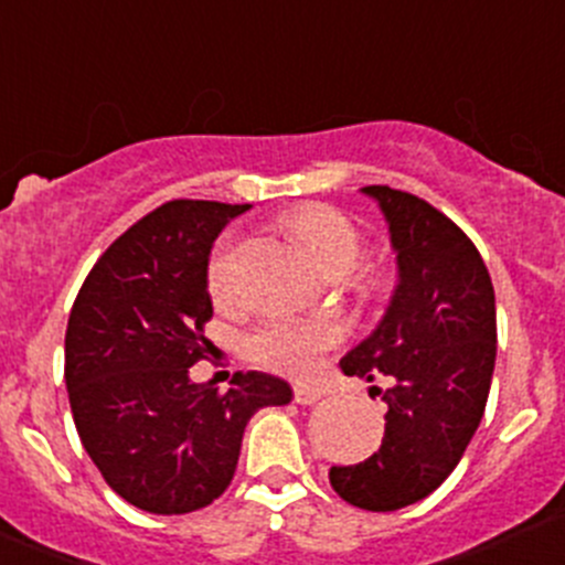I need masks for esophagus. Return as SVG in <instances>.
Masks as SVG:
<instances>
[{"mask_svg":"<svg viewBox=\"0 0 565 565\" xmlns=\"http://www.w3.org/2000/svg\"><path fill=\"white\" fill-rule=\"evenodd\" d=\"M318 399H321V392H318V388L305 386V383H296L294 386V403L312 405V403H318Z\"/></svg>","mask_w":565,"mask_h":565,"instance_id":"obj_1","label":"esophagus"}]
</instances>
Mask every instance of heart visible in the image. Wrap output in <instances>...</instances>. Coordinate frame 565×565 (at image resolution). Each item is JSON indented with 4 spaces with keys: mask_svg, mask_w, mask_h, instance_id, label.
Listing matches in <instances>:
<instances>
[{
    "mask_svg": "<svg viewBox=\"0 0 565 565\" xmlns=\"http://www.w3.org/2000/svg\"><path fill=\"white\" fill-rule=\"evenodd\" d=\"M282 225L305 244L312 260L329 275H345L362 253V234L353 220L326 203H301V206L290 209L282 217ZM231 258H234L231 239L220 242L209 258L206 285L217 305H225L234 296ZM342 337H345V329L337 318L275 316L249 331L244 348L260 367L282 372V375H310L321 364L323 353L340 345Z\"/></svg>",
    "mask_w": 565,
    "mask_h": 565,
    "instance_id": "b5f03b06",
    "label": "heart"
}]
</instances>
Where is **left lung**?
I'll return each mask as SVG.
<instances>
[{
  "label": "left lung",
  "mask_w": 565,
  "mask_h": 565,
  "mask_svg": "<svg viewBox=\"0 0 565 565\" xmlns=\"http://www.w3.org/2000/svg\"><path fill=\"white\" fill-rule=\"evenodd\" d=\"M397 249L399 285L381 326L340 362L345 375L392 377L381 449L334 465L351 505L397 511L438 490L468 449L495 370V290L476 244L424 198L370 184Z\"/></svg>",
  "instance_id": "1"
}]
</instances>
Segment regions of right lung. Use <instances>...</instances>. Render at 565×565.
Wrapping results in <instances>:
<instances>
[{
	"instance_id": "right-lung-1",
	"label": "right lung",
	"mask_w": 565,
	"mask_h": 565,
	"mask_svg": "<svg viewBox=\"0 0 565 565\" xmlns=\"http://www.w3.org/2000/svg\"><path fill=\"white\" fill-rule=\"evenodd\" d=\"M247 209L162 203L100 255L70 310L65 383L78 438L110 490L149 514H188L223 495L253 413L294 397L266 372H236L225 394L190 381L209 351V253Z\"/></svg>"
}]
</instances>
